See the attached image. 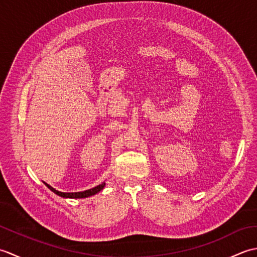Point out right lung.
I'll return each mask as SVG.
<instances>
[{"label": "right lung", "instance_id": "right-lung-1", "mask_svg": "<svg viewBox=\"0 0 257 257\" xmlns=\"http://www.w3.org/2000/svg\"><path fill=\"white\" fill-rule=\"evenodd\" d=\"M46 184V183H45ZM46 187L50 189L51 191H53L54 193H56L59 196H63V198H72V199H81V198H87V196H90V195H94L96 193L99 192L105 187V183H101L99 185H97V187L89 189V190H86L83 191V192H72V193H66V192H59V191L55 190L54 188H52L51 185L46 184Z\"/></svg>", "mask_w": 257, "mask_h": 257}]
</instances>
